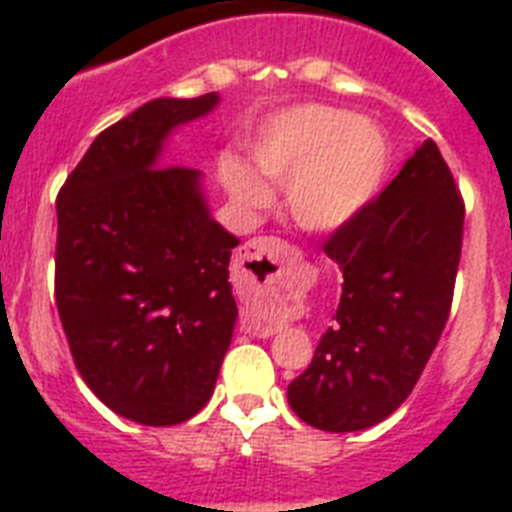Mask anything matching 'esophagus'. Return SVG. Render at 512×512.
Masks as SVG:
<instances>
[{
    "instance_id": "esophagus-1",
    "label": "esophagus",
    "mask_w": 512,
    "mask_h": 512,
    "mask_svg": "<svg viewBox=\"0 0 512 512\" xmlns=\"http://www.w3.org/2000/svg\"><path fill=\"white\" fill-rule=\"evenodd\" d=\"M287 256H289V246L284 241H279V238H253V241H248L246 246H243V251L238 253V259H241L243 264L251 266L253 271H259L261 277L266 279L274 277L271 271H277ZM246 274H251V271H246ZM241 328L248 330V333L256 338H269L277 333L274 325L256 323L248 312L246 315H241Z\"/></svg>"
}]
</instances>
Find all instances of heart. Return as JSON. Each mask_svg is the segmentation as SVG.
<instances>
[{"mask_svg": "<svg viewBox=\"0 0 512 512\" xmlns=\"http://www.w3.org/2000/svg\"><path fill=\"white\" fill-rule=\"evenodd\" d=\"M256 164L287 185L289 210L305 228L346 223L382 184L390 169V140L369 120L330 104H302L266 122ZM230 192L248 207L269 205V187L248 166H225Z\"/></svg>", "mask_w": 512, "mask_h": 512, "instance_id": "obj_1", "label": "heart"}]
</instances>
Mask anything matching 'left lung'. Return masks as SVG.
I'll list each match as a JSON object with an SVG mask.
<instances>
[{
    "label": "left lung",
    "mask_w": 512,
    "mask_h": 512,
    "mask_svg": "<svg viewBox=\"0 0 512 512\" xmlns=\"http://www.w3.org/2000/svg\"><path fill=\"white\" fill-rule=\"evenodd\" d=\"M464 200L433 140L323 243L343 271L333 323L287 400L320 431H364L408 400L449 320Z\"/></svg>",
    "instance_id": "1"
}]
</instances>
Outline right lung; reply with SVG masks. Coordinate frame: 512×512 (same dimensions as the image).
<instances>
[{
	"label": "right lung",
	"mask_w": 512,
	"mask_h": 512,
	"mask_svg": "<svg viewBox=\"0 0 512 512\" xmlns=\"http://www.w3.org/2000/svg\"><path fill=\"white\" fill-rule=\"evenodd\" d=\"M215 104L212 92L146 102L94 138L56 197V305L74 364L143 425L205 408L238 318V238L207 212L200 171L156 161L171 128Z\"/></svg>",
	"instance_id": "right-lung-1"
}]
</instances>
